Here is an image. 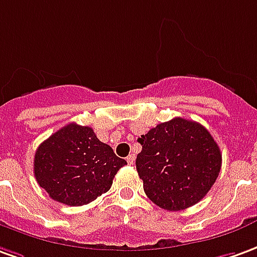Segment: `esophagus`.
<instances>
[{
	"mask_svg": "<svg viewBox=\"0 0 257 257\" xmlns=\"http://www.w3.org/2000/svg\"><path fill=\"white\" fill-rule=\"evenodd\" d=\"M134 161H136V155H134V154H130V155L127 157V162H128V165H133V164H134Z\"/></svg>",
	"mask_w": 257,
	"mask_h": 257,
	"instance_id": "esophagus-1",
	"label": "esophagus"
}]
</instances>
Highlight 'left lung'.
Instances as JSON below:
<instances>
[{"instance_id": "1", "label": "left lung", "mask_w": 257, "mask_h": 257, "mask_svg": "<svg viewBox=\"0 0 257 257\" xmlns=\"http://www.w3.org/2000/svg\"><path fill=\"white\" fill-rule=\"evenodd\" d=\"M136 166L148 199L168 211L194 206L220 175L221 151L206 127L175 117L141 136Z\"/></svg>"}]
</instances>
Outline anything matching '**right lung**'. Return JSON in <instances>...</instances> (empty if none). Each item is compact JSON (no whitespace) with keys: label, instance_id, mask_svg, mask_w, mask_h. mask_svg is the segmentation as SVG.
Segmentation results:
<instances>
[{"label":"right lung","instance_id":"right-lung-1","mask_svg":"<svg viewBox=\"0 0 257 257\" xmlns=\"http://www.w3.org/2000/svg\"><path fill=\"white\" fill-rule=\"evenodd\" d=\"M124 165V159L99 141L91 127L70 123L39 146L33 172L51 199L77 207L107 192Z\"/></svg>","mask_w":257,"mask_h":257}]
</instances>
